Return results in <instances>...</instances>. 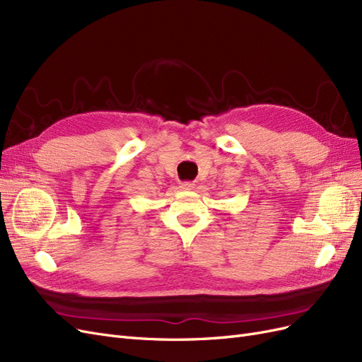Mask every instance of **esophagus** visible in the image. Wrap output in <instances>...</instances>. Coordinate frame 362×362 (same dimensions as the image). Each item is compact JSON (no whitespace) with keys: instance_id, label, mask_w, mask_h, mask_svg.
I'll return each mask as SVG.
<instances>
[{"instance_id":"esophagus-1","label":"esophagus","mask_w":362,"mask_h":362,"mask_svg":"<svg viewBox=\"0 0 362 362\" xmlns=\"http://www.w3.org/2000/svg\"><path fill=\"white\" fill-rule=\"evenodd\" d=\"M180 187L182 189V190H193V187H194V184L193 182H182Z\"/></svg>"}]
</instances>
